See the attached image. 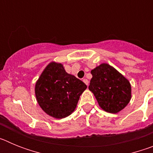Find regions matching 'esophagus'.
<instances>
[{"mask_svg":"<svg viewBox=\"0 0 153 153\" xmlns=\"http://www.w3.org/2000/svg\"><path fill=\"white\" fill-rule=\"evenodd\" d=\"M83 82H84V83H85V84L86 85V86H88V84H89V81H88V79H83Z\"/></svg>","mask_w":153,"mask_h":153,"instance_id":"34e87169","label":"esophagus"}]
</instances>
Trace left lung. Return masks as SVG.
Returning a JSON list of instances; mask_svg holds the SVG:
<instances>
[{"label": "left lung", "mask_w": 153, "mask_h": 153, "mask_svg": "<svg viewBox=\"0 0 153 153\" xmlns=\"http://www.w3.org/2000/svg\"><path fill=\"white\" fill-rule=\"evenodd\" d=\"M89 90L104 111L117 113L128 105L132 97L129 81L113 67L101 63L91 70Z\"/></svg>", "instance_id": "8db88e82"}]
</instances>
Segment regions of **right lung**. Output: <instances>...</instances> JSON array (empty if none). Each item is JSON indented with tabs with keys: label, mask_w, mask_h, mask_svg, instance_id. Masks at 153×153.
I'll return each mask as SVG.
<instances>
[{
	"label": "right lung",
	"mask_w": 153,
	"mask_h": 153,
	"mask_svg": "<svg viewBox=\"0 0 153 153\" xmlns=\"http://www.w3.org/2000/svg\"><path fill=\"white\" fill-rule=\"evenodd\" d=\"M86 88L83 81L66 72L62 63L52 61L36 82L35 95L39 106L47 115L63 119L75 110Z\"/></svg>",
	"instance_id": "add662e5"
}]
</instances>
